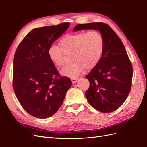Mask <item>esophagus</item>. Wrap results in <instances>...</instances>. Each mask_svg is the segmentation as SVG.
I'll return each mask as SVG.
<instances>
[{"mask_svg":"<svg viewBox=\"0 0 147 147\" xmlns=\"http://www.w3.org/2000/svg\"><path fill=\"white\" fill-rule=\"evenodd\" d=\"M78 79V78H77V77H73V78H71V80H72L73 83H75L77 82Z\"/></svg>","mask_w":147,"mask_h":147,"instance_id":"obj_1","label":"esophagus"}]
</instances>
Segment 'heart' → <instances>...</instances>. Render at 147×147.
Instances as JSON below:
<instances>
[{
  "mask_svg": "<svg viewBox=\"0 0 147 147\" xmlns=\"http://www.w3.org/2000/svg\"><path fill=\"white\" fill-rule=\"evenodd\" d=\"M60 47L51 45L48 56L51 63L57 67L65 64V55L71 53L72 61L61 70L67 77L77 76L82 71L92 69L101 59L104 48V39L101 33L96 30L67 34L59 41Z\"/></svg>",
  "mask_w": 147,
  "mask_h": 147,
  "instance_id": "obj_1",
  "label": "heart"
}]
</instances>
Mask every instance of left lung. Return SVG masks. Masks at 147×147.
Masks as SVG:
<instances>
[{"label":"left lung","instance_id":"left-lung-1","mask_svg":"<svg viewBox=\"0 0 147 147\" xmlns=\"http://www.w3.org/2000/svg\"><path fill=\"white\" fill-rule=\"evenodd\" d=\"M91 29L100 32L104 48L99 63L86 76L90 84L85 96L97 110L112 112L124 103L131 91L132 65L121 39L108 24H80L74 31Z\"/></svg>","mask_w":147,"mask_h":147}]
</instances>
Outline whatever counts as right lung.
I'll use <instances>...</instances> for the list:
<instances>
[{
  "mask_svg": "<svg viewBox=\"0 0 147 147\" xmlns=\"http://www.w3.org/2000/svg\"><path fill=\"white\" fill-rule=\"evenodd\" d=\"M69 23L32 29L18 46L13 60V88L23 109L38 118L53 116L72 86L61 76L48 56V50L65 32Z\"/></svg>",
  "mask_w": 147,
  "mask_h": 147,
  "instance_id": "1",
  "label": "right lung"
}]
</instances>
